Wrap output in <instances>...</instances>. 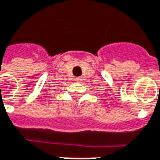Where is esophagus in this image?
I'll return each instance as SVG.
<instances>
[{"label":"esophagus","instance_id":"obj_1","mask_svg":"<svg viewBox=\"0 0 160 160\" xmlns=\"http://www.w3.org/2000/svg\"><path fill=\"white\" fill-rule=\"evenodd\" d=\"M75 80L77 82H80L82 81V77H78V78H76Z\"/></svg>","mask_w":160,"mask_h":160}]
</instances>
